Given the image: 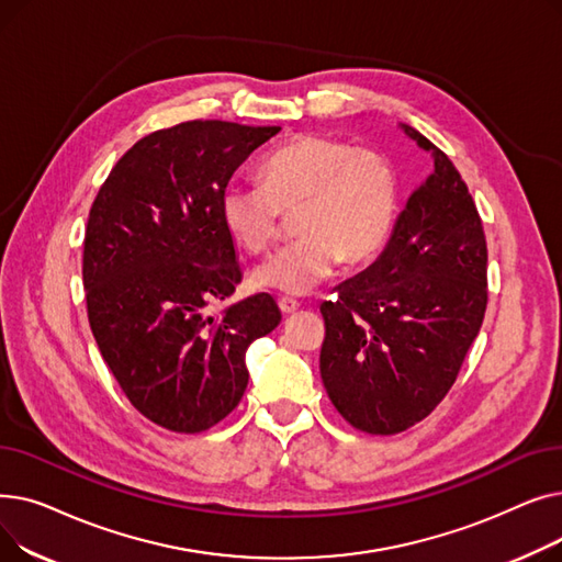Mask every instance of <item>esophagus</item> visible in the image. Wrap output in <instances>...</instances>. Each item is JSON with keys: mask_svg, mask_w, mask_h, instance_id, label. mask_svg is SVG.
<instances>
[{"mask_svg": "<svg viewBox=\"0 0 562 562\" xmlns=\"http://www.w3.org/2000/svg\"><path fill=\"white\" fill-rule=\"evenodd\" d=\"M278 305H280V310H282V314H293V312H296L299 307H301V303L299 301H293V299H280L278 301Z\"/></svg>", "mask_w": 562, "mask_h": 562, "instance_id": "esophagus-1", "label": "esophagus"}]
</instances>
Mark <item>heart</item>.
Here are the masks:
<instances>
[{"label": "heart", "mask_w": 562, "mask_h": 562, "mask_svg": "<svg viewBox=\"0 0 562 562\" xmlns=\"http://www.w3.org/2000/svg\"><path fill=\"white\" fill-rule=\"evenodd\" d=\"M261 182L229 180L221 216L250 252H263L280 234L284 212H296V239L259 263L252 282L303 296L328 280L341 259L364 263L387 244L398 214L401 182L394 161L373 147L305 134L261 161Z\"/></svg>", "instance_id": "obj_1"}]
</instances>
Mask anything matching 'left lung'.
I'll return each instance as SVG.
<instances>
[{
    "mask_svg": "<svg viewBox=\"0 0 562 562\" xmlns=\"http://www.w3.org/2000/svg\"><path fill=\"white\" fill-rule=\"evenodd\" d=\"M432 157L380 257L321 305V378L358 430L396 435L430 412L458 378L487 307V244L451 159L401 125Z\"/></svg>",
    "mask_w": 562,
    "mask_h": 562,
    "instance_id": "1",
    "label": "left lung"
}]
</instances>
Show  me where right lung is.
Listing matches in <instances>:
<instances>
[{
	"label": "right lung",
	"instance_id": "1",
	"mask_svg": "<svg viewBox=\"0 0 562 562\" xmlns=\"http://www.w3.org/2000/svg\"><path fill=\"white\" fill-rule=\"evenodd\" d=\"M278 132L189 121L147 134L88 214V323L130 403L166 430L193 435L225 419L248 387V346L282 321L269 293L210 314L244 278L221 191Z\"/></svg>",
	"mask_w": 562,
	"mask_h": 562
}]
</instances>
